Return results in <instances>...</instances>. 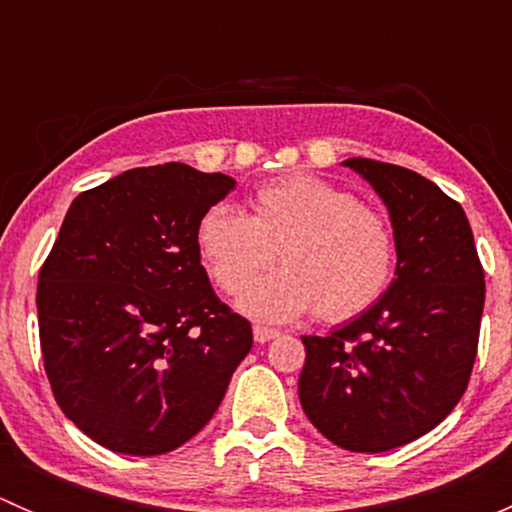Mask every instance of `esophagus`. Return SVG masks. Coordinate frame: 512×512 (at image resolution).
Returning <instances> with one entry per match:
<instances>
[{"label": "esophagus", "instance_id": "34e87169", "mask_svg": "<svg viewBox=\"0 0 512 512\" xmlns=\"http://www.w3.org/2000/svg\"><path fill=\"white\" fill-rule=\"evenodd\" d=\"M252 334H255V342H257V344H267V342H272V339L280 337V332H277V329L260 327V324H257V327L252 329Z\"/></svg>", "mask_w": 512, "mask_h": 512}]
</instances>
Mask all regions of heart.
Masks as SVG:
<instances>
[{"instance_id": "1", "label": "heart", "mask_w": 512, "mask_h": 512, "mask_svg": "<svg viewBox=\"0 0 512 512\" xmlns=\"http://www.w3.org/2000/svg\"><path fill=\"white\" fill-rule=\"evenodd\" d=\"M195 242L208 275L230 294L278 252L283 270L246 284L237 297V307L260 322H289L314 307L324 322L359 317L394 275L386 220L314 175H287L257 188L250 215L213 205L200 218Z\"/></svg>"}]
</instances>
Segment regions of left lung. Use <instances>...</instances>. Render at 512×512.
I'll list each match as a JSON object with an SVG mask.
<instances>
[{"instance_id":"obj_1","label":"left lung","mask_w":512,"mask_h":512,"mask_svg":"<svg viewBox=\"0 0 512 512\" xmlns=\"http://www.w3.org/2000/svg\"><path fill=\"white\" fill-rule=\"evenodd\" d=\"M389 210L396 272L379 302L327 337H302L299 401L354 453L406 446L461 401L485 302L473 230L456 200L409 168L349 158Z\"/></svg>"}]
</instances>
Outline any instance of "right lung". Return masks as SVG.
Instances as JSON below:
<instances>
[{
  "instance_id": "1",
  "label": "right lung",
  "mask_w": 512,
  "mask_h": 512,
  "mask_svg": "<svg viewBox=\"0 0 512 512\" xmlns=\"http://www.w3.org/2000/svg\"><path fill=\"white\" fill-rule=\"evenodd\" d=\"M232 188L183 163L133 168L81 193L61 223L36 287L44 369L61 411L108 451L183 446L252 349L195 242Z\"/></svg>"
}]
</instances>
